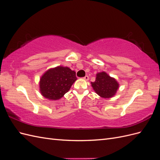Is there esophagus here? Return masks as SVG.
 I'll return each mask as SVG.
<instances>
[{
  "instance_id": "1",
  "label": "esophagus",
  "mask_w": 160,
  "mask_h": 160,
  "mask_svg": "<svg viewBox=\"0 0 160 160\" xmlns=\"http://www.w3.org/2000/svg\"><path fill=\"white\" fill-rule=\"evenodd\" d=\"M83 79H84L85 80H86V81H88L89 79V77L88 75H86V76H85V77H83Z\"/></svg>"
}]
</instances>
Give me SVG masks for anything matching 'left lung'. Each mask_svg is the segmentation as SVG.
Instances as JSON below:
<instances>
[{"mask_svg": "<svg viewBox=\"0 0 160 160\" xmlns=\"http://www.w3.org/2000/svg\"><path fill=\"white\" fill-rule=\"evenodd\" d=\"M94 91L101 98H110L117 92L119 83L113 77H111L105 72H98L96 75L94 82H91Z\"/></svg>", "mask_w": 160, "mask_h": 160, "instance_id": "8db88e82", "label": "left lung"}]
</instances>
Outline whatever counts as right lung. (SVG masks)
I'll use <instances>...</instances> for the list:
<instances>
[{"label": "right lung", "instance_id": "obj_1", "mask_svg": "<svg viewBox=\"0 0 160 160\" xmlns=\"http://www.w3.org/2000/svg\"><path fill=\"white\" fill-rule=\"evenodd\" d=\"M76 73L69 67L59 66L47 71L40 79V91L45 98L57 100L68 92L77 80Z\"/></svg>", "mask_w": 160, "mask_h": 160}]
</instances>
